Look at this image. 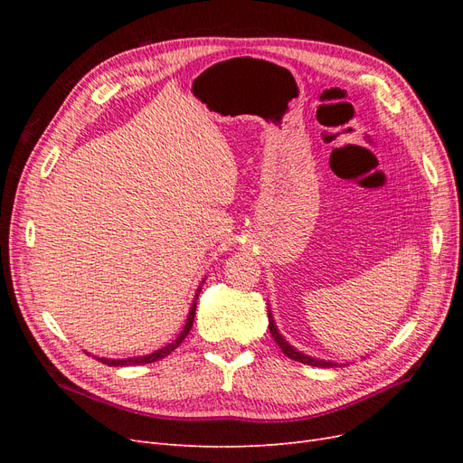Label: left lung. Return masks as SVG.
Listing matches in <instances>:
<instances>
[{
	"mask_svg": "<svg viewBox=\"0 0 463 463\" xmlns=\"http://www.w3.org/2000/svg\"><path fill=\"white\" fill-rule=\"evenodd\" d=\"M269 320H270L269 328H270L272 338L276 340V344L279 345V349H282V352H284L289 359H293V361H299V363H305V365H313V367H334V365H335V363H332V361H320V359H313V357L305 355V354H299L298 349H293V347H291V345L282 338V334L278 332V328L274 326V318H272V315L269 317Z\"/></svg>",
	"mask_w": 463,
	"mask_h": 463,
	"instance_id": "obj_1",
	"label": "left lung"
}]
</instances>
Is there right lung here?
<instances>
[{
	"label": "right lung",
	"instance_id": "1",
	"mask_svg": "<svg viewBox=\"0 0 463 463\" xmlns=\"http://www.w3.org/2000/svg\"><path fill=\"white\" fill-rule=\"evenodd\" d=\"M199 291H197V296H194V301H193V307H191V311H189V318L185 322V326H184V330H181V334L177 335L175 342H172L170 345H165V347L158 349V352H154V354L145 355V357H133V359H102L100 357V361L104 363V365H109V367H125V365H146V363H154V361H158V359H164L165 355H170L174 349L185 340V335L189 334V330L193 326L194 309H197V299H199Z\"/></svg>",
	"mask_w": 463,
	"mask_h": 463
}]
</instances>
